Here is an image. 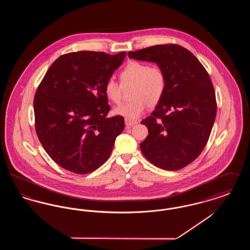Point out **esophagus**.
Listing matches in <instances>:
<instances>
[{
    "label": "esophagus",
    "mask_w": 250,
    "mask_h": 250,
    "mask_svg": "<svg viewBox=\"0 0 250 250\" xmlns=\"http://www.w3.org/2000/svg\"><path fill=\"white\" fill-rule=\"evenodd\" d=\"M125 125H126V127H131V126L137 125L138 123H137L136 121H131V120L125 119Z\"/></svg>",
    "instance_id": "1"
}]
</instances>
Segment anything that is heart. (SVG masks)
I'll use <instances>...</instances> for the list:
<instances>
[{
    "label": "heart",
    "mask_w": 250,
    "mask_h": 250,
    "mask_svg": "<svg viewBox=\"0 0 250 250\" xmlns=\"http://www.w3.org/2000/svg\"><path fill=\"white\" fill-rule=\"evenodd\" d=\"M121 84L112 79L107 80L104 91L107 98L113 103H120L123 87L131 89L128 103L115 107L113 112L125 119H139L145 112L147 106H155L163 97L167 86L164 70L157 66H150L143 62H130L120 74Z\"/></svg>",
    "instance_id": "1"
}]
</instances>
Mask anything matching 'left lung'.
<instances>
[{
  "mask_svg": "<svg viewBox=\"0 0 250 250\" xmlns=\"http://www.w3.org/2000/svg\"><path fill=\"white\" fill-rule=\"evenodd\" d=\"M132 59L155 62L167 77L165 93L155 109L142 121L149 135L141 143L155 166L176 170L193 162L210 137L216 115L211 79L189 50L175 44L129 51Z\"/></svg>",
  "mask_w": 250,
  "mask_h": 250,
  "instance_id": "8db88e82",
  "label": "left lung"
}]
</instances>
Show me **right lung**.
<instances>
[{"instance_id":"right-lung-1","label":"right lung","mask_w":250,"mask_h":250,"mask_svg":"<svg viewBox=\"0 0 250 250\" xmlns=\"http://www.w3.org/2000/svg\"><path fill=\"white\" fill-rule=\"evenodd\" d=\"M125 57L78 51L60 56L39 84L34 101L37 137L59 166L86 174L101 166L125 128L110 109L104 87Z\"/></svg>"}]
</instances>
